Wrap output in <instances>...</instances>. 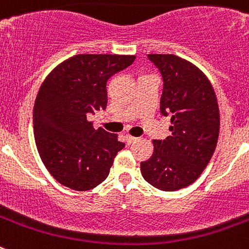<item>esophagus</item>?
Instances as JSON below:
<instances>
[{
	"mask_svg": "<svg viewBox=\"0 0 249 249\" xmlns=\"http://www.w3.org/2000/svg\"><path fill=\"white\" fill-rule=\"evenodd\" d=\"M137 140H138L137 137H133V136H131V135H126V141H127V143H128V144L135 143Z\"/></svg>",
	"mask_w": 249,
	"mask_h": 249,
	"instance_id": "34e87169",
	"label": "esophagus"
}]
</instances>
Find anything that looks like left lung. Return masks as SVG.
Returning <instances> with one entry per match:
<instances>
[{
    "label": "left lung",
    "mask_w": 249,
    "mask_h": 249,
    "mask_svg": "<svg viewBox=\"0 0 249 249\" xmlns=\"http://www.w3.org/2000/svg\"><path fill=\"white\" fill-rule=\"evenodd\" d=\"M163 80L160 112L171 116V136L155 140V151L141 162L143 178L160 191L173 192L201 176L219 135V109L206 74L175 54H148Z\"/></svg>",
    "instance_id": "left-lung-1"
}]
</instances>
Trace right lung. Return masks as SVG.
I'll use <instances>...</instances> for the list:
<instances>
[{
  "instance_id": "right-lung-1",
  "label": "right lung",
  "mask_w": 249,
  "mask_h": 249,
  "mask_svg": "<svg viewBox=\"0 0 249 249\" xmlns=\"http://www.w3.org/2000/svg\"><path fill=\"white\" fill-rule=\"evenodd\" d=\"M136 56L76 54L54 67L39 87L34 133L39 157L62 186L89 191L108 177L118 152V136L94 128L89 113L107 106L106 83Z\"/></svg>"
}]
</instances>
